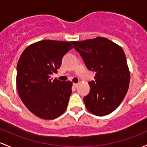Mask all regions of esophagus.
Segmentation results:
<instances>
[{
  "label": "esophagus",
  "mask_w": 147,
  "mask_h": 147,
  "mask_svg": "<svg viewBox=\"0 0 147 147\" xmlns=\"http://www.w3.org/2000/svg\"><path fill=\"white\" fill-rule=\"evenodd\" d=\"M72 86L75 87V88H77V86H78V84H77V83H73V84H72Z\"/></svg>",
  "instance_id": "1"
}]
</instances>
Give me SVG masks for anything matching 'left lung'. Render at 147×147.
I'll use <instances>...</instances> for the list:
<instances>
[{"instance_id": "left-lung-1", "label": "left lung", "mask_w": 147, "mask_h": 147, "mask_svg": "<svg viewBox=\"0 0 147 147\" xmlns=\"http://www.w3.org/2000/svg\"><path fill=\"white\" fill-rule=\"evenodd\" d=\"M88 70L96 72L88 82L89 93L84 97L86 109L99 117L115 110L128 91L130 72L123 49L107 38L72 42Z\"/></svg>"}]
</instances>
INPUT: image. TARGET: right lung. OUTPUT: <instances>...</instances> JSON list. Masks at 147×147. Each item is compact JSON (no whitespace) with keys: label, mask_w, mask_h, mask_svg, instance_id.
Returning a JSON list of instances; mask_svg holds the SVG:
<instances>
[{"label":"right lung","mask_w":147,"mask_h":147,"mask_svg":"<svg viewBox=\"0 0 147 147\" xmlns=\"http://www.w3.org/2000/svg\"><path fill=\"white\" fill-rule=\"evenodd\" d=\"M72 42L42 40L29 45L19 58L17 88L24 104L35 116L54 119L67 108L72 93L71 82L51 76L60 67L62 59L72 49Z\"/></svg>","instance_id":"1"}]
</instances>
